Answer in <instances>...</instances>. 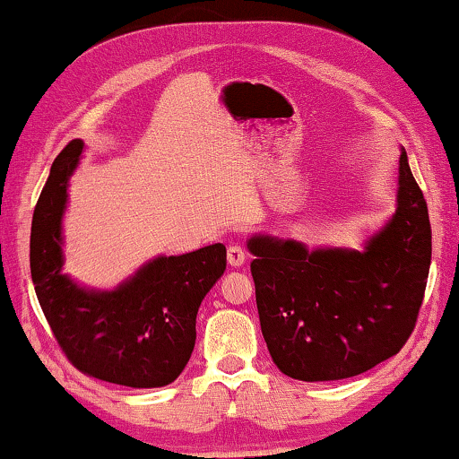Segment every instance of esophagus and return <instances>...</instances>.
Wrapping results in <instances>:
<instances>
[{
    "instance_id": "34e87169",
    "label": "esophagus",
    "mask_w": 459,
    "mask_h": 459,
    "mask_svg": "<svg viewBox=\"0 0 459 459\" xmlns=\"http://www.w3.org/2000/svg\"><path fill=\"white\" fill-rule=\"evenodd\" d=\"M228 263L234 266V269H239V266H244V263H246V252L239 248V246H230Z\"/></svg>"
}]
</instances>
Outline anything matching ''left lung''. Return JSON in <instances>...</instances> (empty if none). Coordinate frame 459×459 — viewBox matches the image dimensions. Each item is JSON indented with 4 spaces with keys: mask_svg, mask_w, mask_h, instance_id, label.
Segmentation results:
<instances>
[{
    "mask_svg": "<svg viewBox=\"0 0 459 459\" xmlns=\"http://www.w3.org/2000/svg\"><path fill=\"white\" fill-rule=\"evenodd\" d=\"M260 330L277 368L334 382L376 368L411 336L431 266L425 196L400 147L396 211L361 248L252 234Z\"/></svg>",
    "mask_w": 459,
    "mask_h": 459,
    "instance_id": "left-lung-1",
    "label": "left lung"
}]
</instances>
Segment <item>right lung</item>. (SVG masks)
Masks as SVG:
<instances>
[{
  "label": "right lung",
  "instance_id": "right-lung-1",
  "mask_svg": "<svg viewBox=\"0 0 459 459\" xmlns=\"http://www.w3.org/2000/svg\"><path fill=\"white\" fill-rule=\"evenodd\" d=\"M83 141L55 158L32 217L30 274L55 338L88 376L126 387H161L186 368L196 341V312L225 271V246L178 256H153L112 289H96L63 273V217L69 180Z\"/></svg>",
  "mask_w": 459,
  "mask_h": 459
}]
</instances>
